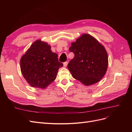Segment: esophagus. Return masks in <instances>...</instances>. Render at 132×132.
Wrapping results in <instances>:
<instances>
[{
    "label": "esophagus",
    "instance_id": "34e87169",
    "mask_svg": "<svg viewBox=\"0 0 132 132\" xmlns=\"http://www.w3.org/2000/svg\"><path fill=\"white\" fill-rule=\"evenodd\" d=\"M68 62H65L64 63H63V65H64V67H66L67 66V65H68Z\"/></svg>",
    "mask_w": 132,
    "mask_h": 132
}]
</instances>
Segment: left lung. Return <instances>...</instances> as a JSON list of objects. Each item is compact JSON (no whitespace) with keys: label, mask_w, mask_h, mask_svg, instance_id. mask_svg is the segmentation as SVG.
<instances>
[{"label":"left lung","mask_w":132,"mask_h":132,"mask_svg":"<svg viewBox=\"0 0 132 132\" xmlns=\"http://www.w3.org/2000/svg\"><path fill=\"white\" fill-rule=\"evenodd\" d=\"M74 54L68 64L73 77L86 86L95 84L104 77L109 61L105 47L91 35L82 34L71 43Z\"/></svg>","instance_id":"1"}]
</instances>
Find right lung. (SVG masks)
<instances>
[{
	"instance_id": "right-lung-1",
	"label": "right lung",
	"mask_w": 132,
	"mask_h": 132,
	"mask_svg": "<svg viewBox=\"0 0 132 132\" xmlns=\"http://www.w3.org/2000/svg\"><path fill=\"white\" fill-rule=\"evenodd\" d=\"M63 66L51 46L41 39L32 44L20 59L23 78L31 86L42 89L55 80L59 68Z\"/></svg>"
}]
</instances>
